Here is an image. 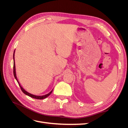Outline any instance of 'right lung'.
Masks as SVG:
<instances>
[{
	"label": "right lung",
	"mask_w": 128,
	"mask_h": 128,
	"mask_svg": "<svg viewBox=\"0 0 128 128\" xmlns=\"http://www.w3.org/2000/svg\"><path fill=\"white\" fill-rule=\"evenodd\" d=\"M14 53H15V50H14V53H13V61H14V67H13V73H14V77L16 79V80H17V82L19 85V86H20L21 88V89L22 91L24 93V94L27 96H30V97L32 98H34V99H43L44 98H46V97H48V96H49L50 94H51V93L53 91V89H52V90L48 94H46L45 95H43V96H36V95H34V94H30L29 92H27L24 89L22 88V86H21V84H20V83H19L18 80V78L16 77V69H15V60H14Z\"/></svg>",
	"instance_id": "right-lung-1"
}]
</instances>
